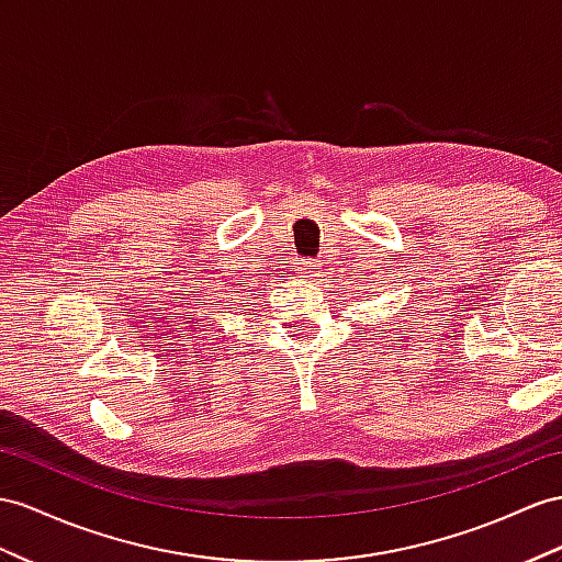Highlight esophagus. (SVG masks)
I'll list each match as a JSON object with an SVG mask.
<instances>
[{"instance_id": "1", "label": "esophagus", "mask_w": 562, "mask_h": 562, "mask_svg": "<svg viewBox=\"0 0 562 562\" xmlns=\"http://www.w3.org/2000/svg\"><path fill=\"white\" fill-rule=\"evenodd\" d=\"M299 270H301V278H304V280H318L321 278V268L315 261H304Z\"/></svg>"}]
</instances>
